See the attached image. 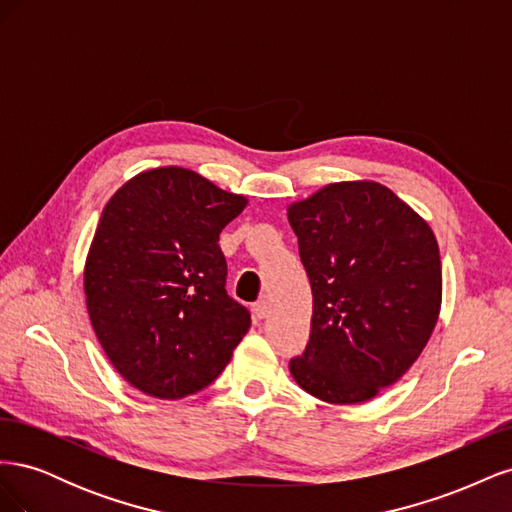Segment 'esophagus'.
<instances>
[{
	"label": "esophagus",
	"mask_w": 512,
	"mask_h": 512,
	"mask_svg": "<svg viewBox=\"0 0 512 512\" xmlns=\"http://www.w3.org/2000/svg\"><path fill=\"white\" fill-rule=\"evenodd\" d=\"M252 314H254V318H258V320H265V318L271 314V303H269L267 299L256 301L254 307H252Z\"/></svg>",
	"instance_id": "esophagus-1"
}]
</instances>
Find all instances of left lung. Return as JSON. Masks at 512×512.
<instances>
[{
  "label": "left lung",
  "instance_id": "8db88e82",
  "mask_svg": "<svg viewBox=\"0 0 512 512\" xmlns=\"http://www.w3.org/2000/svg\"><path fill=\"white\" fill-rule=\"evenodd\" d=\"M312 284V331L290 361L301 389L361 404L421 356L442 307L436 235L408 203L369 179L329 183L288 205Z\"/></svg>",
  "mask_w": 512,
  "mask_h": 512
}]
</instances>
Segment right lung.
<instances>
[{
	"instance_id": "add662e5",
	"label": "right lung",
	"mask_w": 512,
	"mask_h": 512,
	"mask_svg": "<svg viewBox=\"0 0 512 512\" xmlns=\"http://www.w3.org/2000/svg\"><path fill=\"white\" fill-rule=\"evenodd\" d=\"M247 198L181 166L143 170L108 200L83 288L108 361L134 389L183 399L218 378L250 331L226 294L220 232Z\"/></svg>"
}]
</instances>
